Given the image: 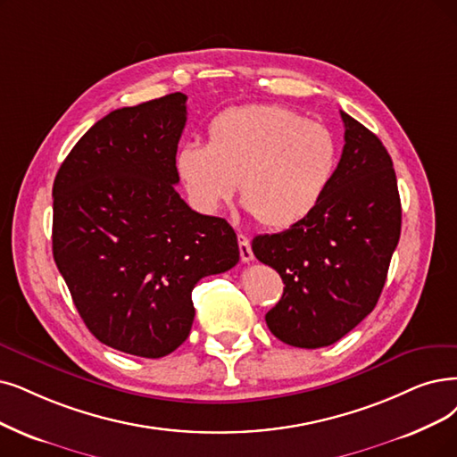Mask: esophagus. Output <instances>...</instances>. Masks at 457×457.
Here are the masks:
<instances>
[{"label":"esophagus","mask_w":457,"mask_h":457,"mask_svg":"<svg viewBox=\"0 0 457 457\" xmlns=\"http://www.w3.org/2000/svg\"><path fill=\"white\" fill-rule=\"evenodd\" d=\"M238 245H240V259H242V262H251L254 259V254H253L249 238H247L245 234H238Z\"/></svg>","instance_id":"1"}]
</instances>
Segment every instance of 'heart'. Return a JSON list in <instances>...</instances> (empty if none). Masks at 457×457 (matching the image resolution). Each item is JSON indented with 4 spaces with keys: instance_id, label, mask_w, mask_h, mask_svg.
<instances>
[{
    "instance_id": "1",
    "label": "heart",
    "mask_w": 457,
    "mask_h": 457,
    "mask_svg": "<svg viewBox=\"0 0 457 457\" xmlns=\"http://www.w3.org/2000/svg\"><path fill=\"white\" fill-rule=\"evenodd\" d=\"M337 167L334 135L281 104L234 106L208 125V144L186 142L176 170L191 204L215 213L240 184L262 227H295L319 206Z\"/></svg>"
}]
</instances>
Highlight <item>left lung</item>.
I'll return each instance as SVG.
<instances>
[{
	"label": "left lung",
	"mask_w": 457,
	"mask_h": 457,
	"mask_svg": "<svg viewBox=\"0 0 457 457\" xmlns=\"http://www.w3.org/2000/svg\"><path fill=\"white\" fill-rule=\"evenodd\" d=\"M341 120L343 154L319 206L251 244L285 283L266 313L270 332L300 349L339 341L373 312L401 234L392 157L368 127L343 111Z\"/></svg>",
	"instance_id": "8db88e82"
}]
</instances>
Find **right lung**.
I'll list each match as a JSON object with an SVG mask.
<instances>
[{
  "mask_svg": "<svg viewBox=\"0 0 457 457\" xmlns=\"http://www.w3.org/2000/svg\"><path fill=\"white\" fill-rule=\"evenodd\" d=\"M187 96L170 94L99 120L54 179L52 253L79 313L101 343L167 356L191 332L195 285L240 261L221 217L178 195Z\"/></svg>",
  "mask_w": 457,
  "mask_h": 457,
  "instance_id": "obj_1",
  "label": "right lung"
}]
</instances>
